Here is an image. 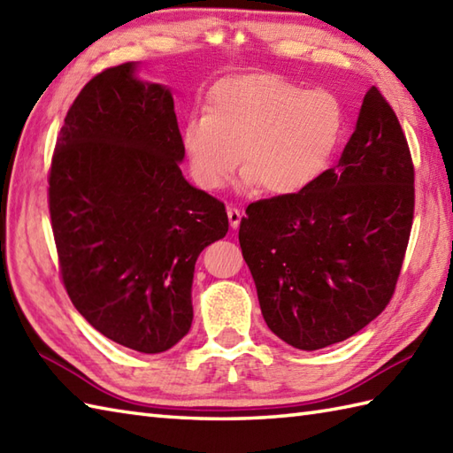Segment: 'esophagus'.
Here are the masks:
<instances>
[{
    "label": "esophagus",
    "mask_w": 453,
    "mask_h": 453,
    "mask_svg": "<svg viewBox=\"0 0 453 453\" xmlns=\"http://www.w3.org/2000/svg\"><path fill=\"white\" fill-rule=\"evenodd\" d=\"M242 210L235 208V206H227V218H229V226L234 229L239 226V221H242Z\"/></svg>",
    "instance_id": "obj_1"
}]
</instances>
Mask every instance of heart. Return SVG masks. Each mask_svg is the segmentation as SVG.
<instances>
[{
    "label": "heart",
    "mask_w": 453,
    "mask_h": 453,
    "mask_svg": "<svg viewBox=\"0 0 453 453\" xmlns=\"http://www.w3.org/2000/svg\"><path fill=\"white\" fill-rule=\"evenodd\" d=\"M344 128L339 99L280 75H232L211 88L206 112L190 114L182 148L202 188L226 185L237 163L242 185L292 195L329 165Z\"/></svg>",
    "instance_id": "1"
}]
</instances>
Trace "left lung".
<instances>
[{
	"instance_id": "left-lung-1",
	"label": "left lung",
	"mask_w": 453,
	"mask_h": 453,
	"mask_svg": "<svg viewBox=\"0 0 453 453\" xmlns=\"http://www.w3.org/2000/svg\"><path fill=\"white\" fill-rule=\"evenodd\" d=\"M245 214L239 245L276 336L319 350L373 321L395 292L415 214V165L381 91L365 93L334 167Z\"/></svg>"
}]
</instances>
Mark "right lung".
<instances>
[{
  "instance_id": "obj_1",
  "label": "right lung",
  "mask_w": 453,
  "mask_h": 453,
  "mask_svg": "<svg viewBox=\"0 0 453 453\" xmlns=\"http://www.w3.org/2000/svg\"><path fill=\"white\" fill-rule=\"evenodd\" d=\"M169 89L107 67L75 97L48 173L67 296L107 339L143 354L190 329L202 249L227 234L224 202L190 187Z\"/></svg>"
}]
</instances>
